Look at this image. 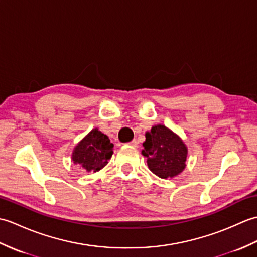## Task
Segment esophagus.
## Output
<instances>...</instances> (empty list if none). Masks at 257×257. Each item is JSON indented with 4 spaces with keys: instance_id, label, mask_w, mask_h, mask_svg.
<instances>
[{
    "instance_id": "obj_1",
    "label": "esophagus",
    "mask_w": 257,
    "mask_h": 257,
    "mask_svg": "<svg viewBox=\"0 0 257 257\" xmlns=\"http://www.w3.org/2000/svg\"><path fill=\"white\" fill-rule=\"evenodd\" d=\"M129 145H130V146H133V147H138V141L136 140V139H134L133 141H130Z\"/></svg>"
}]
</instances>
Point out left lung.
Returning <instances> with one entry per match:
<instances>
[{
  "label": "left lung",
  "instance_id": "left-lung-1",
  "mask_svg": "<svg viewBox=\"0 0 257 257\" xmlns=\"http://www.w3.org/2000/svg\"><path fill=\"white\" fill-rule=\"evenodd\" d=\"M143 155L148 158L150 170L162 179L173 178L183 171L187 161V147L166 125L157 124L146 134Z\"/></svg>",
  "mask_w": 257,
  "mask_h": 257
}]
</instances>
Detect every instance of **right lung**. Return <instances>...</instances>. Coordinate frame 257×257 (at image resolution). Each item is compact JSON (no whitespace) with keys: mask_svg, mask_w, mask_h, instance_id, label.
<instances>
[{"mask_svg":"<svg viewBox=\"0 0 257 257\" xmlns=\"http://www.w3.org/2000/svg\"><path fill=\"white\" fill-rule=\"evenodd\" d=\"M113 145L106 135L97 128L92 129L80 143L75 147L73 161L87 171H99L105 167L112 156Z\"/></svg>","mask_w":257,"mask_h":257,"instance_id":"1","label":"right lung"}]
</instances>
